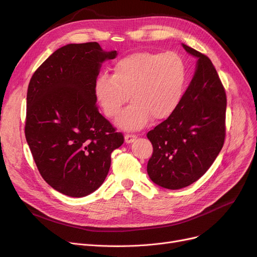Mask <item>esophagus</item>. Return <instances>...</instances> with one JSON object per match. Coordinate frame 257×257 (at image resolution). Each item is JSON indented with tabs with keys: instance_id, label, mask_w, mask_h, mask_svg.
<instances>
[{
	"instance_id": "1",
	"label": "esophagus",
	"mask_w": 257,
	"mask_h": 257,
	"mask_svg": "<svg viewBox=\"0 0 257 257\" xmlns=\"http://www.w3.org/2000/svg\"><path fill=\"white\" fill-rule=\"evenodd\" d=\"M137 139H138V137L136 136V134H126V136H125V142L127 144L134 142Z\"/></svg>"
}]
</instances>
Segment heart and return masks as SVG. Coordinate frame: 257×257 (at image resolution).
<instances>
[{
	"label": "heart",
	"instance_id": "b5f03b06",
	"mask_svg": "<svg viewBox=\"0 0 257 257\" xmlns=\"http://www.w3.org/2000/svg\"><path fill=\"white\" fill-rule=\"evenodd\" d=\"M113 74H101L94 82V96L105 115L115 118L128 102H133L118 119L126 129H139L153 117L160 120L176 109L184 89L186 70L174 52L139 51L117 59Z\"/></svg>",
	"mask_w": 257,
	"mask_h": 257
}]
</instances>
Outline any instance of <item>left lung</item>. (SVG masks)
I'll use <instances>...</instances> for the list:
<instances>
[{"label":"left lung","instance_id":"obj_1","mask_svg":"<svg viewBox=\"0 0 257 257\" xmlns=\"http://www.w3.org/2000/svg\"><path fill=\"white\" fill-rule=\"evenodd\" d=\"M198 58L190 86L175 111L147 133L153 146L147 172L169 190L191 185L201 178L222 150L226 136V91L211 60L182 45Z\"/></svg>","mask_w":257,"mask_h":257}]
</instances>
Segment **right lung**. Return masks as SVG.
Masks as SVG:
<instances>
[{
	"label": "right lung",
	"instance_id": "right-lung-1",
	"mask_svg": "<svg viewBox=\"0 0 257 257\" xmlns=\"http://www.w3.org/2000/svg\"><path fill=\"white\" fill-rule=\"evenodd\" d=\"M116 51L96 42L70 44L34 72L27 92L25 136L35 165L54 190L84 197L104 182L123 133L98 109L93 86L101 64Z\"/></svg>",
	"mask_w": 257,
	"mask_h": 257
}]
</instances>
